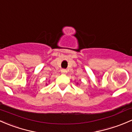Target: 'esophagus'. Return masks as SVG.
Returning a JSON list of instances; mask_svg holds the SVG:
<instances>
[{"instance_id": "esophagus-1", "label": "esophagus", "mask_w": 132, "mask_h": 132, "mask_svg": "<svg viewBox=\"0 0 132 132\" xmlns=\"http://www.w3.org/2000/svg\"><path fill=\"white\" fill-rule=\"evenodd\" d=\"M61 72L63 74H66L67 72V70L66 69H62V70H61Z\"/></svg>"}]
</instances>
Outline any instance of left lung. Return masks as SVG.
Masks as SVG:
<instances>
[{
  "mask_svg": "<svg viewBox=\"0 0 132 132\" xmlns=\"http://www.w3.org/2000/svg\"><path fill=\"white\" fill-rule=\"evenodd\" d=\"M77 85H79V84H78V82H77Z\"/></svg>",
  "mask_w": 132,
  "mask_h": 132,
  "instance_id": "1",
  "label": "left lung"
}]
</instances>
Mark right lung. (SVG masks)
I'll return each instance as SVG.
<instances>
[{
  "label": "right lung",
  "instance_id": "add662e5",
  "mask_svg": "<svg viewBox=\"0 0 132 132\" xmlns=\"http://www.w3.org/2000/svg\"><path fill=\"white\" fill-rule=\"evenodd\" d=\"M46 85H47V84H46Z\"/></svg>",
  "mask_w": 132,
  "mask_h": 132
}]
</instances>
